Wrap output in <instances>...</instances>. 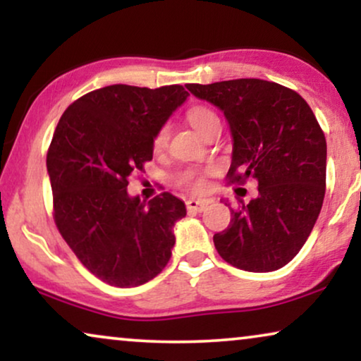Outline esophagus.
Listing matches in <instances>:
<instances>
[{"mask_svg":"<svg viewBox=\"0 0 361 361\" xmlns=\"http://www.w3.org/2000/svg\"><path fill=\"white\" fill-rule=\"evenodd\" d=\"M206 206H208V203L203 200H188L186 201V208H188V211H195V213H201V211H204Z\"/></svg>","mask_w":361,"mask_h":361,"instance_id":"obj_1","label":"esophagus"}]
</instances>
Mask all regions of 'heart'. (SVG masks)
<instances>
[{
	"mask_svg": "<svg viewBox=\"0 0 361 361\" xmlns=\"http://www.w3.org/2000/svg\"><path fill=\"white\" fill-rule=\"evenodd\" d=\"M213 118H218V117H216L214 112H211V110L206 109V107H193V109L188 110L190 123L193 125V128L198 133H201V130H203L206 125H208ZM166 137H168V128L163 127L155 137V147L160 148V147L165 145ZM183 180H185V183H190L196 190H203L204 188V181L201 180V178H196L193 173H186Z\"/></svg>",
	"mask_w": 361,
	"mask_h": 361,
	"instance_id": "b5f03b06",
	"label": "heart"
}]
</instances>
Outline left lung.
<instances>
[{
	"label": "left lung",
	"mask_w": 361,
	"mask_h": 361,
	"mask_svg": "<svg viewBox=\"0 0 361 361\" xmlns=\"http://www.w3.org/2000/svg\"><path fill=\"white\" fill-rule=\"evenodd\" d=\"M195 97L224 114L233 138L231 181H257L239 200L213 241L219 256L247 272H271L297 256L325 196L326 142L309 104L294 90L261 79L188 84Z\"/></svg>",
	"instance_id": "1"
}]
</instances>
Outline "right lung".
<instances>
[{"label": "right lung", "mask_w": 361, "mask_h": 361, "mask_svg": "<svg viewBox=\"0 0 361 361\" xmlns=\"http://www.w3.org/2000/svg\"><path fill=\"white\" fill-rule=\"evenodd\" d=\"M188 95L181 85H107L77 99L57 123L46 160L54 221L79 261L110 286L145 284L170 261L185 203L170 193L147 203L127 185Z\"/></svg>", "instance_id": "1"}]
</instances>
